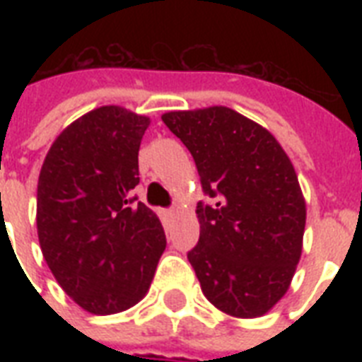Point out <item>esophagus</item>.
Wrapping results in <instances>:
<instances>
[{
    "mask_svg": "<svg viewBox=\"0 0 362 362\" xmlns=\"http://www.w3.org/2000/svg\"><path fill=\"white\" fill-rule=\"evenodd\" d=\"M165 218H173L175 216V210H163Z\"/></svg>",
    "mask_w": 362,
    "mask_h": 362,
    "instance_id": "1",
    "label": "esophagus"
}]
</instances>
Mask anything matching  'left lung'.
<instances>
[{
	"instance_id": "8db88e82",
	"label": "left lung",
	"mask_w": 362,
	"mask_h": 362,
	"mask_svg": "<svg viewBox=\"0 0 362 362\" xmlns=\"http://www.w3.org/2000/svg\"><path fill=\"white\" fill-rule=\"evenodd\" d=\"M197 165V246L187 259L204 297L235 317L267 314L286 291L303 252L306 203L274 136L227 107L161 116Z\"/></svg>"
}]
</instances>
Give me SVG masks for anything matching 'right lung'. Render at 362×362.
<instances>
[{
    "instance_id": "obj_1",
    "label": "right lung",
    "mask_w": 362,
    "mask_h": 362,
    "mask_svg": "<svg viewBox=\"0 0 362 362\" xmlns=\"http://www.w3.org/2000/svg\"><path fill=\"white\" fill-rule=\"evenodd\" d=\"M150 118L99 107L65 127L37 184V235L54 278L90 314L135 306L163 253V227L139 203V148Z\"/></svg>"
}]
</instances>
